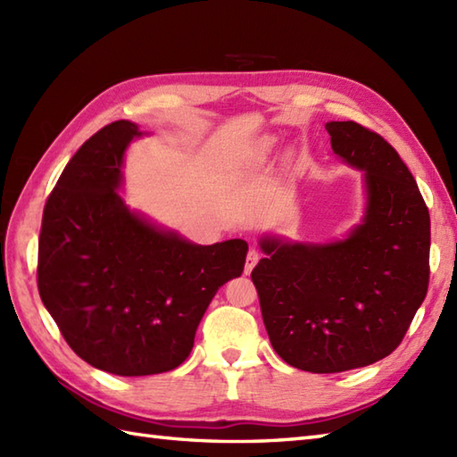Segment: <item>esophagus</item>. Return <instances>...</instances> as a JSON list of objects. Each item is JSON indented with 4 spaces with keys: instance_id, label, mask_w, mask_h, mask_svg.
<instances>
[{
    "instance_id": "esophagus-1",
    "label": "esophagus",
    "mask_w": 457,
    "mask_h": 457,
    "mask_svg": "<svg viewBox=\"0 0 457 457\" xmlns=\"http://www.w3.org/2000/svg\"><path fill=\"white\" fill-rule=\"evenodd\" d=\"M259 259H261L259 251L257 249H249L247 259H245V273H251V270H253V267L259 263Z\"/></svg>"
}]
</instances>
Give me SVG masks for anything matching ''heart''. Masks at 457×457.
<instances>
[{
    "mask_svg": "<svg viewBox=\"0 0 457 457\" xmlns=\"http://www.w3.org/2000/svg\"><path fill=\"white\" fill-rule=\"evenodd\" d=\"M269 145H270L269 141H267V143H263V151H267V149H269Z\"/></svg>",
    "mask_w": 457,
    "mask_h": 457,
    "instance_id": "heart-1",
    "label": "heart"
}]
</instances>
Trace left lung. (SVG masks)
Instances as JSON below:
<instances>
[{
	"instance_id": "left-lung-1",
	"label": "left lung",
	"mask_w": 457,
	"mask_h": 457,
	"mask_svg": "<svg viewBox=\"0 0 457 457\" xmlns=\"http://www.w3.org/2000/svg\"><path fill=\"white\" fill-rule=\"evenodd\" d=\"M326 129L337 157L365 172L363 223L328 245L263 237L267 257L251 273L270 345L310 373L393 353L430 278V213L399 153L355 121Z\"/></svg>"
}]
</instances>
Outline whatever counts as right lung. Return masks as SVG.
I'll return each mask as SVG.
<instances>
[{
    "label": "right lung",
    "mask_w": 457,
    "mask_h": 457,
    "mask_svg": "<svg viewBox=\"0 0 457 457\" xmlns=\"http://www.w3.org/2000/svg\"><path fill=\"white\" fill-rule=\"evenodd\" d=\"M141 131L113 121L68 161L46 198L37 285L66 344L121 377L164 373L192 352L213 295L244 273L247 244L196 245L154 228L115 192Z\"/></svg>",
    "instance_id": "obj_1"
}]
</instances>
